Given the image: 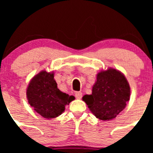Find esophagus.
Here are the masks:
<instances>
[{
	"label": "esophagus",
	"mask_w": 153,
	"mask_h": 153,
	"mask_svg": "<svg viewBox=\"0 0 153 153\" xmlns=\"http://www.w3.org/2000/svg\"><path fill=\"white\" fill-rule=\"evenodd\" d=\"M75 98H76L77 99H81V98H82V92H77L76 93H75Z\"/></svg>",
	"instance_id": "1"
}]
</instances>
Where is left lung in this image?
<instances>
[{"instance_id":"1","label":"left lung","mask_w":153,"mask_h":153,"mask_svg":"<svg viewBox=\"0 0 153 153\" xmlns=\"http://www.w3.org/2000/svg\"><path fill=\"white\" fill-rule=\"evenodd\" d=\"M130 93V86L124 74L109 67L98 72L92 94L84 95L82 100L97 118L110 121L126 107Z\"/></svg>"}]
</instances>
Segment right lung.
<instances>
[{"label":"right lung","instance_id":"right-lung-1","mask_svg":"<svg viewBox=\"0 0 153 153\" xmlns=\"http://www.w3.org/2000/svg\"><path fill=\"white\" fill-rule=\"evenodd\" d=\"M53 71L42 70L32 77L27 88V98L32 109L47 119L55 118L75 100L73 95L61 92L54 79Z\"/></svg>","mask_w":153,"mask_h":153}]
</instances>
